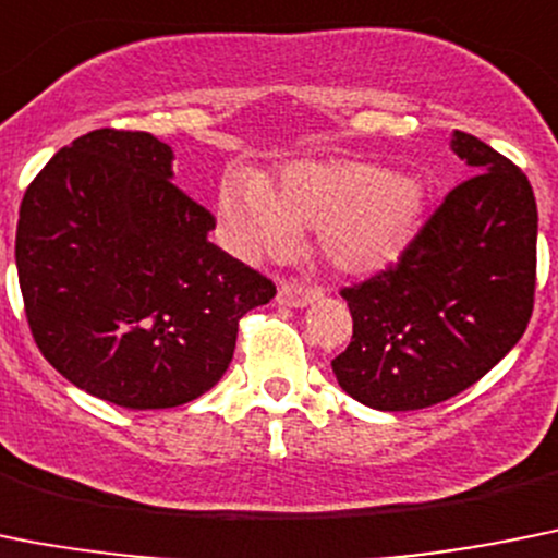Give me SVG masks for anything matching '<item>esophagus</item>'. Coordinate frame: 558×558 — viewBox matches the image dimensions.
<instances>
[{
  "label": "esophagus",
  "instance_id": "1",
  "mask_svg": "<svg viewBox=\"0 0 558 558\" xmlns=\"http://www.w3.org/2000/svg\"><path fill=\"white\" fill-rule=\"evenodd\" d=\"M322 296V291L316 286L308 283H283L278 289V303L291 305V308H305V305L316 303Z\"/></svg>",
  "mask_w": 558,
  "mask_h": 558
}]
</instances>
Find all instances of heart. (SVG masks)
Wrapping results in <instances>:
<instances>
[{
  "mask_svg": "<svg viewBox=\"0 0 558 558\" xmlns=\"http://www.w3.org/2000/svg\"><path fill=\"white\" fill-rule=\"evenodd\" d=\"M424 192L410 175L368 161H305L278 186L253 173L228 175L220 217L247 253L286 255L300 231L319 228V250L343 272H374L397 262L418 231Z\"/></svg>",
  "mask_w": 558,
  "mask_h": 558,
  "instance_id": "heart-1",
  "label": "heart"
}]
</instances>
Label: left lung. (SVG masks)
<instances>
[{
  "instance_id": "1",
  "label": "left lung",
  "mask_w": 558,
  "mask_h": 558,
  "mask_svg": "<svg viewBox=\"0 0 558 558\" xmlns=\"http://www.w3.org/2000/svg\"><path fill=\"white\" fill-rule=\"evenodd\" d=\"M473 168L397 262L343 286L352 341L338 385L374 410H421L457 397L525 332L537 289V201L520 168L454 132Z\"/></svg>"
}]
</instances>
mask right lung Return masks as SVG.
Here are the masks:
<instances>
[{
  "instance_id": "add662e5",
  "label": "right lung",
  "mask_w": 558,
  "mask_h": 558,
  "mask_svg": "<svg viewBox=\"0 0 558 558\" xmlns=\"http://www.w3.org/2000/svg\"><path fill=\"white\" fill-rule=\"evenodd\" d=\"M148 132L60 148L19 208L15 267L40 355L129 410L179 408L226 374L239 322L278 289L208 242V208L173 184Z\"/></svg>"
}]
</instances>
